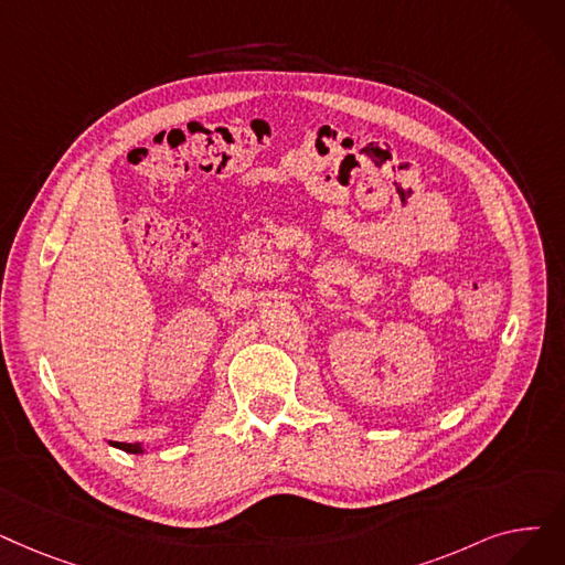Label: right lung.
I'll return each instance as SVG.
<instances>
[{
    "label": "right lung",
    "mask_w": 565,
    "mask_h": 565,
    "mask_svg": "<svg viewBox=\"0 0 565 565\" xmlns=\"http://www.w3.org/2000/svg\"><path fill=\"white\" fill-rule=\"evenodd\" d=\"M117 448L125 450V452H134V455H140V452H142V446H140V444H119Z\"/></svg>",
    "instance_id": "right-lung-1"
}]
</instances>
